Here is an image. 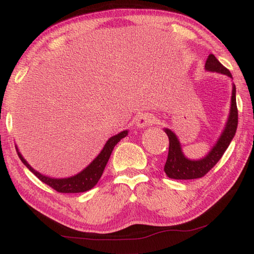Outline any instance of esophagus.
I'll list each match as a JSON object with an SVG mask.
<instances>
[{
  "label": "esophagus",
  "mask_w": 254,
  "mask_h": 254,
  "mask_svg": "<svg viewBox=\"0 0 254 254\" xmlns=\"http://www.w3.org/2000/svg\"><path fill=\"white\" fill-rule=\"evenodd\" d=\"M155 122V116L152 114H149V113H142V114H140L135 118V127L139 128L151 126V124H154Z\"/></svg>",
  "instance_id": "1"
}]
</instances>
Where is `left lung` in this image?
Returning a JSON list of instances; mask_svg holds the SVG:
<instances>
[{"label": "left lung", "instance_id": "left-lung-1", "mask_svg": "<svg viewBox=\"0 0 254 254\" xmlns=\"http://www.w3.org/2000/svg\"><path fill=\"white\" fill-rule=\"evenodd\" d=\"M204 69L208 72H217V73L228 76L229 79H233L231 72L212 54L208 56L206 64H204ZM237 118H239V115H237L236 107V88L235 84L233 83L231 107H229L228 118L226 123H225V127L216 143L210 149V151L200 159L188 158L184 155L182 146H181V142L175 132H173L171 128L164 127V131L166 132L168 139H170V149H168L167 160L164 167V171L168 178L174 180H193L200 179L206 175L218 163V160L223 157L224 152L226 151L229 143L234 138L237 128Z\"/></svg>", "mask_w": 254, "mask_h": 254}]
</instances>
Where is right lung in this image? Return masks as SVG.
I'll use <instances>...</instances> for the list:
<instances>
[{"label":"right lung","mask_w":254,"mask_h":254,"mask_svg":"<svg viewBox=\"0 0 254 254\" xmlns=\"http://www.w3.org/2000/svg\"><path fill=\"white\" fill-rule=\"evenodd\" d=\"M127 133L128 130H124L118 134L111 136V138L106 141L105 146H104L98 156L96 157L86 168H83V170L81 172H79L78 174L69 176V178L56 179L42 174V173L36 171L35 168H33L29 164H28L27 160L23 158V156L21 155V152L19 151L17 144H15V149H17L19 158L21 159L23 165H25L31 173H34L43 183L50 185V187L53 188L54 190L61 193H79L91 190V189L98 183L99 179L102 178L104 170H105L108 159H110V157L112 155L113 149H114V147L118 144L119 141H121L123 138H126Z\"/></svg>","instance_id":"1"}]
</instances>
